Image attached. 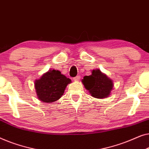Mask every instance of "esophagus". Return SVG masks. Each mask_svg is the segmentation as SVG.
Listing matches in <instances>:
<instances>
[{
    "mask_svg": "<svg viewBox=\"0 0 149 149\" xmlns=\"http://www.w3.org/2000/svg\"><path fill=\"white\" fill-rule=\"evenodd\" d=\"M79 79H80V77H79V75H77V76L74 77V81H79Z\"/></svg>",
    "mask_w": 149,
    "mask_h": 149,
    "instance_id": "obj_1",
    "label": "esophagus"
}]
</instances>
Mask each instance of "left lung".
Listing matches in <instances>:
<instances>
[{"label": "left lung", "instance_id": "1", "mask_svg": "<svg viewBox=\"0 0 149 149\" xmlns=\"http://www.w3.org/2000/svg\"><path fill=\"white\" fill-rule=\"evenodd\" d=\"M90 95L96 98H105L111 95L113 81L98 69L93 70L91 75H86L81 80Z\"/></svg>", "mask_w": 149, "mask_h": 149}]
</instances>
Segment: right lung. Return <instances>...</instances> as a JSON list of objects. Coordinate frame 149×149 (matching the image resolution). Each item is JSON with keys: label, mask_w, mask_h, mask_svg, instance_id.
Here are the masks:
<instances>
[{"label": "right lung", "mask_w": 149, "mask_h": 149, "mask_svg": "<svg viewBox=\"0 0 149 149\" xmlns=\"http://www.w3.org/2000/svg\"><path fill=\"white\" fill-rule=\"evenodd\" d=\"M71 82L72 80L59 71L50 70L34 81L37 97L43 102H53L63 95L67 86Z\"/></svg>", "instance_id": "add662e5"}]
</instances>
